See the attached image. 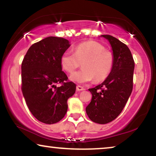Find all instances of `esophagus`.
Listing matches in <instances>:
<instances>
[{"instance_id":"obj_1","label":"esophagus","mask_w":156,"mask_h":156,"mask_svg":"<svg viewBox=\"0 0 156 156\" xmlns=\"http://www.w3.org/2000/svg\"><path fill=\"white\" fill-rule=\"evenodd\" d=\"M76 90H77V91H82V90H84V87H83L78 85V86H76Z\"/></svg>"}]
</instances>
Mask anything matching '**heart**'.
Returning <instances> with one entry per match:
<instances>
[{
  "mask_svg": "<svg viewBox=\"0 0 156 156\" xmlns=\"http://www.w3.org/2000/svg\"><path fill=\"white\" fill-rule=\"evenodd\" d=\"M61 65L66 72L72 73L81 62L82 68L70 76V80L79 84L92 81H104L112 72L114 55L95 41L82 42L76 47L75 52L67 50L62 55Z\"/></svg>",
  "mask_w": 156,
  "mask_h": 156,
  "instance_id": "heart-1",
  "label": "heart"
}]
</instances>
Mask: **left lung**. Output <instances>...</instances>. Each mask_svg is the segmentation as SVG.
I'll return each mask as SVG.
<instances>
[{"label": "left lung", "mask_w": 156, "mask_h": 156, "mask_svg": "<svg viewBox=\"0 0 156 156\" xmlns=\"http://www.w3.org/2000/svg\"><path fill=\"white\" fill-rule=\"evenodd\" d=\"M109 42L114 55L112 72L101 84L89 89L92 99L86 107L89 118L105 124L114 120L126 104L133 89L135 64L126 44L109 35H102Z\"/></svg>", "instance_id": "8db88e82"}]
</instances>
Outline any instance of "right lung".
Returning a JSON list of instances; mask_svg holds the SVG:
<instances>
[{
	"label": "right lung",
	"mask_w": 156,
	"mask_h": 156,
	"mask_svg": "<svg viewBox=\"0 0 156 156\" xmlns=\"http://www.w3.org/2000/svg\"><path fill=\"white\" fill-rule=\"evenodd\" d=\"M69 40L48 37L28 49L21 66L22 91L32 114L38 121L53 124L63 119L67 99L74 95L76 84L67 82L60 59L69 48ZM61 83L62 86L56 84Z\"/></svg>",
	"instance_id": "right-lung-1"
}]
</instances>
